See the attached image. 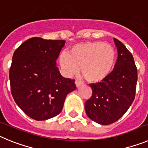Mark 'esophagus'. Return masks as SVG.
<instances>
[{"mask_svg":"<svg viewBox=\"0 0 148 148\" xmlns=\"http://www.w3.org/2000/svg\"><path fill=\"white\" fill-rule=\"evenodd\" d=\"M75 85H76V87H79V86H80L82 83L81 82H79V81L75 80Z\"/></svg>","mask_w":148,"mask_h":148,"instance_id":"1","label":"esophagus"}]
</instances>
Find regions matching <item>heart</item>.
Listing matches in <instances>:
<instances>
[{
    "label": "heart",
    "instance_id": "obj_1",
    "mask_svg": "<svg viewBox=\"0 0 148 148\" xmlns=\"http://www.w3.org/2000/svg\"><path fill=\"white\" fill-rule=\"evenodd\" d=\"M116 61L114 48L101 41L79 43L73 46L67 53H62L59 63L66 75L78 72L90 83H98L108 78L113 71Z\"/></svg>",
    "mask_w": 148,
    "mask_h": 148
}]
</instances>
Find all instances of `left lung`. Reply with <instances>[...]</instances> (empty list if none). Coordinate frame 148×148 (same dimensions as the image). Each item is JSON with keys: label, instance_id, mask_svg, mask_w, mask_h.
Listing matches in <instances>:
<instances>
[{"label": "left lung", "instance_id": "8db88e82", "mask_svg": "<svg viewBox=\"0 0 148 148\" xmlns=\"http://www.w3.org/2000/svg\"><path fill=\"white\" fill-rule=\"evenodd\" d=\"M118 59L114 70L102 82L90 84L92 96L85 102L87 116L95 122L108 125L118 121L134 101L138 74L131 53L114 38Z\"/></svg>", "mask_w": 148, "mask_h": 148}]
</instances>
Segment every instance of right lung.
I'll list each match as a JSON object with an SVG mask.
<instances>
[{"mask_svg":"<svg viewBox=\"0 0 148 148\" xmlns=\"http://www.w3.org/2000/svg\"><path fill=\"white\" fill-rule=\"evenodd\" d=\"M65 42L31 38L13 54L10 70L12 95L18 107L37 121L59 114L66 95L76 88L75 79L63 77L56 66Z\"/></svg>","mask_w":148,"mask_h":148,"instance_id":"right-lung-1","label":"right lung"}]
</instances>
